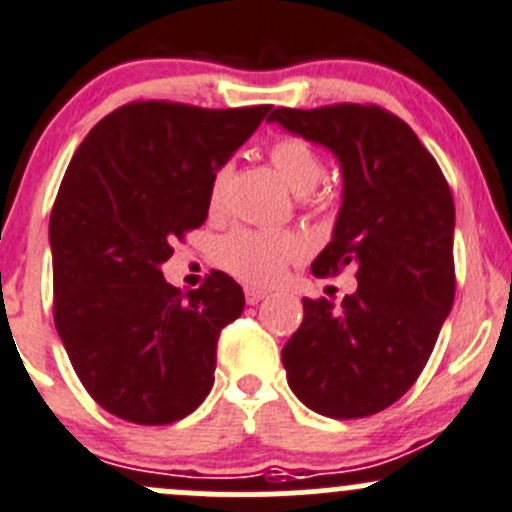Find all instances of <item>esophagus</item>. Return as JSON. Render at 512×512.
Wrapping results in <instances>:
<instances>
[{
  "label": "esophagus",
  "mask_w": 512,
  "mask_h": 512,
  "mask_svg": "<svg viewBox=\"0 0 512 512\" xmlns=\"http://www.w3.org/2000/svg\"><path fill=\"white\" fill-rule=\"evenodd\" d=\"M244 291H246V303H249V306H256L258 301H263V298H266V291H263V288L246 286Z\"/></svg>",
  "instance_id": "1"
}]
</instances>
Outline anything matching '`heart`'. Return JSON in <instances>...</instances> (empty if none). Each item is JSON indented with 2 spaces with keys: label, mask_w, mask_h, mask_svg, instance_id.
<instances>
[{
  "label": "heart",
  "mask_w": 512,
  "mask_h": 512,
  "mask_svg": "<svg viewBox=\"0 0 512 512\" xmlns=\"http://www.w3.org/2000/svg\"><path fill=\"white\" fill-rule=\"evenodd\" d=\"M276 174L296 194H306L321 181L323 161L311 144L296 136H283L268 149ZM231 166L224 164L211 181V201L219 204L229 184ZM303 254V241L296 234L266 229H236L219 241L216 258L236 278L249 283H271L283 273L288 261Z\"/></svg>",
  "instance_id": "obj_1"
}]
</instances>
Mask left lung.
Wrapping results in <instances>:
<instances>
[{
    "mask_svg": "<svg viewBox=\"0 0 512 512\" xmlns=\"http://www.w3.org/2000/svg\"><path fill=\"white\" fill-rule=\"evenodd\" d=\"M271 124L323 146L343 176L333 236L316 276L356 268L341 301L303 298V323L281 351L298 401L328 418H363L416 383L455 296V206L411 126L381 106L273 109Z\"/></svg>",
    "mask_w": 512,
    "mask_h": 512,
    "instance_id": "left-lung-1",
    "label": "left lung"
}]
</instances>
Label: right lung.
<instances>
[{
	"instance_id": "obj_1",
	"label": "right lung",
	"mask_w": 512,
	"mask_h": 512,
	"mask_svg": "<svg viewBox=\"0 0 512 512\" xmlns=\"http://www.w3.org/2000/svg\"><path fill=\"white\" fill-rule=\"evenodd\" d=\"M268 111L134 101L86 134L64 174L49 219L54 323L79 381L116 418L166 426L214 386L216 341L244 291L211 271L181 293L161 263L204 224L214 174Z\"/></svg>"
}]
</instances>
